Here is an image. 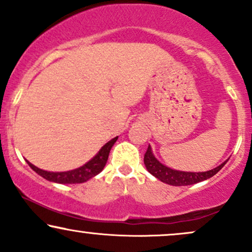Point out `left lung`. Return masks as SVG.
Masks as SVG:
<instances>
[{
  "mask_svg": "<svg viewBox=\"0 0 252 252\" xmlns=\"http://www.w3.org/2000/svg\"><path fill=\"white\" fill-rule=\"evenodd\" d=\"M226 162L227 160L219 164L216 168L206 170V172H184V170L172 169L169 167L164 166L163 163H161L153 154L150 146L147 149L146 154H144V164H146L147 170L150 174L154 175L156 179H158V180L167 185H172V186H187V185L198 184V182L207 180V179L216 175Z\"/></svg>",
  "mask_w": 252,
  "mask_h": 252,
  "instance_id": "left-lung-1",
  "label": "left lung"
}]
</instances>
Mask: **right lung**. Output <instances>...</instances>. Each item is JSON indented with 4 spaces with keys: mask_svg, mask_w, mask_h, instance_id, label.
Returning <instances> with one entry per match:
<instances>
[{
    "mask_svg": "<svg viewBox=\"0 0 252 252\" xmlns=\"http://www.w3.org/2000/svg\"><path fill=\"white\" fill-rule=\"evenodd\" d=\"M117 138L118 136L110 140L108 143L104 144L99 152L89 162L83 164L79 168L67 170V172H47V170L37 168L36 166L32 164L28 160L26 161H27V163L30 164V167L34 172L48 181L57 182V184H83V182L90 180V179L102 172L104 167H105L106 161H108L110 150H111L112 146L117 141Z\"/></svg>",
    "mask_w": 252,
    "mask_h": 252,
    "instance_id": "right-lung-1",
    "label": "right lung"
}]
</instances>
